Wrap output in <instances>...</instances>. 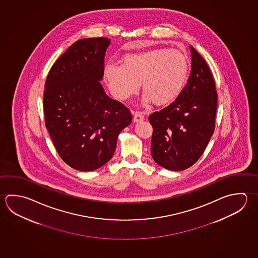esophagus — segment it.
Segmentation results:
<instances>
[{
    "label": "esophagus",
    "mask_w": 258,
    "mask_h": 258,
    "mask_svg": "<svg viewBox=\"0 0 258 258\" xmlns=\"http://www.w3.org/2000/svg\"><path fill=\"white\" fill-rule=\"evenodd\" d=\"M145 119V115L142 112H136L134 115V122H139Z\"/></svg>",
    "instance_id": "obj_1"
}]
</instances>
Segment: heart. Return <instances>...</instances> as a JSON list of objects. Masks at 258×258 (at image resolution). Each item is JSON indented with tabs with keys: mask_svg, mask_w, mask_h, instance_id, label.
Here are the masks:
<instances>
[{
	"mask_svg": "<svg viewBox=\"0 0 258 258\" xmlns=\"http://www.w3.org/2000/svg\"><path fill=\"white\" fill-rule=\"evenodd\" d=\"M188 72L189 61L183 52L152 48L127 53L122 64L107 62L103 77L112 95L121 101L136 94L142 83L145 103L168 105L182 94Z\"/></svg>",
	"mask_w": 258,
	"mask_h": 258,
	"instance_id": "1",
	"label": "heart"
}]
</instances>
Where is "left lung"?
<instances>
[{
    "label": "left lung",
    "mask_w": 258,
    "mask_h": 258,
    "mask_svg": "<svg viewBox=\"0 0 258 258\" xmlns=\"http://www.w3.org/2000/svg\"><path fill=\"white\" fill-rule=\"evenodd\" d=\"M192 63L179 98L149 115L153 126L151 154L156 164L183 171L196 164L215 130L217 93L205 59L190 46Z\"/></svg>",
    "instance_id": "8db88e82"
}]
</instances>
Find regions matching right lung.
Here are the masks:
<instances>
[{
    "label": "right lung",
    "instance_id": "add662e5",
    "mask_svg": "<svg viewBox=\"0 0 258 258\" xmlns=\"http://www.w3.org/2000/svg\"><path fill=\"white\" fill-rule=\"evenodd\" d=\"M110 39L75 42L53 63L43 95L45 126L57 153L72 168L94 171L111 159L131 112L104 93V56Z\"/></svg>",
    "mask_w": 258,
    "mask_h": 258
}]
</instances>
